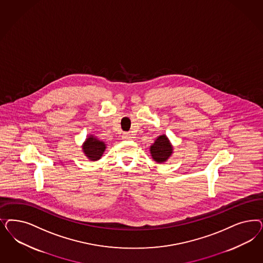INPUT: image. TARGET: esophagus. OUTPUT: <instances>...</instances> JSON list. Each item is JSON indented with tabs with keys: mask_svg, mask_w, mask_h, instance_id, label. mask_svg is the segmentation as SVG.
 <instances>
[{
	"mask_svg": "<svg viewBox=\"0 0 263 263\" xmlns=\"http://www.w3.org/2000/svg\"><path fill=\"white\" fill-rule=\"evenodd\" d=\"M122 138H123V139H125V140H128V139H130V138H132V136H130V134H129V133H124V134H123V136H122Z\"/></svg>",
	"mask_w": 263,
	"mask_h": 263,
	"instance_id": "34e87169",
	"label": "esophagus"
}]
</instances>
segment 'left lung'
<instances>
[{
	"label": "left lung",
	"instance_id": "obj_1",
	"mask_svg": "<svg viewBox=\"0 0 263 263\" xmlns=\"http://www.w3.org/2000/svg\"><path fill=\"white\" fill-rule=\"evenodd\" d=\"M172 150L173 148L166 136H159L150 148V152L154 161L160 163L166 161L170 158Z\"/></svg>",
	"mask_w": 263,
	"mask_h": 263
}]
</instances>
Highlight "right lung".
Wrapping results in <instances>:
<instances>
[{
	"label": "right lung",
	"instance_id": "1",
	"mask_svg": "<svg viewBox=\"0 0 263 263\" xmlns=\"http://www.w3.org/2000/svg\"><path fill=\"white\" fill-rule=\"evenodd\" d=\"M104 150L105 144L102 141L95 138L93 136H90L89 138H87L83 144V152L91 161L100 160Z\"/></svg>",
	"mask_w": 263,
	"mask_h": 263
}]
</instances>
